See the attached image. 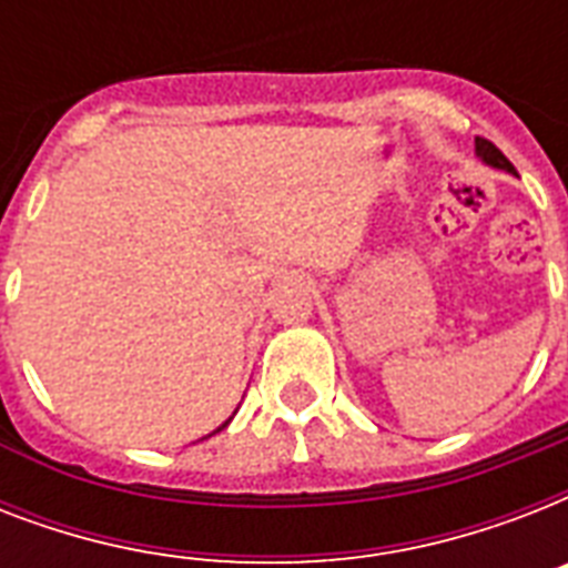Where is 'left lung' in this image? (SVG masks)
<instances>
[{
    "label": "left lung",
    "mask_w": 568,
    "mask_h": 568,
    "mask_svg": "<svg viewBox=\"0 0 568 568\" xmlns=\"http://www.w3.org/2000/svg\"><path fill=\"white\" fill-rule=\"evenodd\" d=\"M475 153L484 159L489 168H498V171H507V173H516V168L510 164V159L493 144V141H486V138H475Z\"/></svg>",
    "instance_id": "8db88e82"
}]
</instances>
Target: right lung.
I'll use <instances>...</instances> for the list:
<instances>
[{"label":"right lung","instance_id":"right-lung-1","mask_svg":"<svg viewBox=\"0 0 568 568\" xmlns=\"http://www.w3.org/2000/svg\"><path fill=\"white\" fill-rule=\"evenodd\" d=\"M226 424H230V422H223V424H221V427H217V430H223V427H226ZM217 430H214V433H217ZM209 436H212V433H209Z\"/></svg>","mask_w":568,"mask_h":568}]
</instances>
